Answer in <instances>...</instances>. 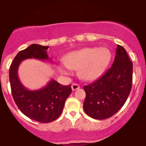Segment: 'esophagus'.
Instances as JSON below:
<instances>
[{"label":"esophagus","mask_w":146,"mask_h":146,"mask_svg":"<svg viewBox=\"0 0 146 146\" xmlns=\"http://www.w3.org/2000/svg\"><path fill=\"white\" fill-rule=\"evenodd\" d=\"M71 88L73 90H77V89L80 88V86H79L78 83H73V84L71 85Z\"/></svg>","instance_id":"34e87169"}]
</instances>
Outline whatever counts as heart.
<instances>
[{
  "mask_svg": "<svg viewBox=\"0 0 146 146\" xmlns=\"http://www.w3.org/2000/svg\"><path fill=\"white\" fill-rule=\"evenodd\" d=\"M111 58V51L107 48H84L68 53L59 70L63 74L70 75V69H78L80 78L93 80L102 74Z\"/></svg>",
  "mask_w": 146,
  "mask_h": 146,
  "instance_id": "1",
  "label": "heart"
}]
</instances>
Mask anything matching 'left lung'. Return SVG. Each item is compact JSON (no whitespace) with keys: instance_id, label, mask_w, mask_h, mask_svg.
Returning <instances> with one entry per match:
<instances>
[{"instance_id":"8db88e82","label":"left lung","mask_w":146,"mask_h":146,"mask_svg":"<svg viewBox=\"0 0 146 146\" xmlns=\"http://www.w3.org/2000/svg\"><path fill=\"white\" fill-rule=\"evenodd\" d=\"M113 63L103 76L84 86V111L88 116L103 120L123 107L132 88L133 63L123 46L117 45Z\"/></svg>"}]
</instances>
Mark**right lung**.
<instances>
[{
  "label": "right lung",
  "instance_id": "1",
  "mask_svg": "<svg viewBox=\"0 0 146 146\" xmlns=\"http://www.w3.org/2000/svg\"><path fill=\"white\" fill-rule=\"evenodd\" d=\"M48 46L31 45L16 55L9 70L11 91L15 104L24 115L40 123H50L57 119L72 92L70 85L63 86L55 80L35 90H28L20 81L18 70L21 61L29 58L48 60Z\"/></svg>",
  "mask_w": 146,
  "mask_h": 146
}]
</instances>
